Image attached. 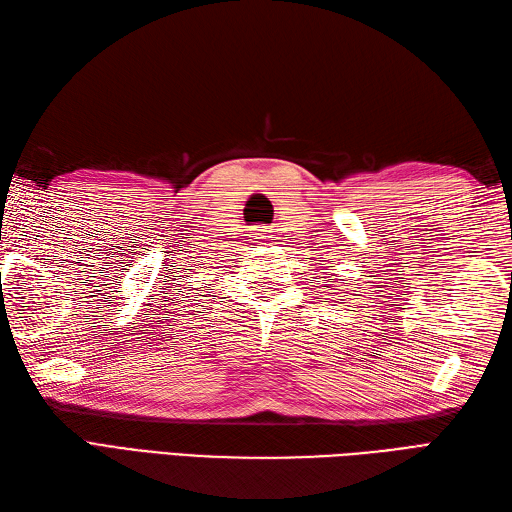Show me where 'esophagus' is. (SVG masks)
Listing matches in <instances>:
<instances>
[{"instance_id": "obj_1", "label": "esophagus", "mask_w": 512, "mask_h": 512, "mask_svg": "<svg viewBox=\"0 0 512 512\" xmlns=\"http://www.w3.org/2000/svg\"><path fill=\"white\" fill-rule=\"evenodd\" d=\"M253 237H255V239H262V242H264V239H268V237H270V231H266L264 226H259Z\"/></svg>"}]
</instances>
